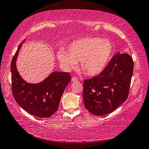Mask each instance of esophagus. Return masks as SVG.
<instances>
[{
    "mask_svg": "<svg viewBox=\"0 0 149 149\" xmlns=\"http://www.w3.org/2000/svg\"><path fill=\"white\" fill-rule=\"evenodd\" d=\"M71 81H72V82H77V81H78V79L75 77H72Z\"/></svg>",
    "mask_w": 149,
    "mask_h": 149,
    "instance_id": "esophagus-1",
    "label": "esophagus"
}]
</instances>
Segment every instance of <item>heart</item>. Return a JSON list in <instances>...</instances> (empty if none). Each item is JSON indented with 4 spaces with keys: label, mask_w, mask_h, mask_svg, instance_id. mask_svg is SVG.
I'll use <instances>...</instances> for the list:
<instances>
[{
    "label": "heart",
    "mask_w": 149,
    "mask_h": 149,
    "mask_svg": "<svg viewBox=\"0 0 149 149\" xmlns=\"http://www.w3.org/2000/svg\"><path fill=\"white\" fill-rule=\"evenodd\" d=\"M114 50V45L108 39L86 37L75 41L68 47V52L58 53V61L66 71L77 67L81 62L82 70L88 76H96L102 73L108 64Z\"/></svg>",
    "instance_id": "1"
}]
</instances>
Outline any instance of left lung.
<instances>
[{
    "label": "left lung",
    "instance_id": "8db88e82",
    "mask_svg": "<svg viewBox=\"0 0 149 149\" xmlns=\"http://www.w3.org/2000/svg\"><path fill=\"white\" fill-rule=\"evenodd\" d=\"M134 63L127 53L118 52L102 73L84 81L83 100L88 111L97 116L115 111L127 99Z\"/></svg>",
    "mask_w": 149,
    "mask_h": 149
}]
</instances>
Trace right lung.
I'll return each mask as SVG.
<instances>
[{"label":"right lung","instance_id":"1","mask_svg":"<svg viewBox=\"0 0 149 149\" xmlns=\"http://www.w3.org/2000/svg\"><path fill=\"white\" fill-rule=\"evenodd\" d=\"M26 40L20 44L11 61L13 95L18 105L28 113L39 118H47L58 109L61 97L71 77L68 72H52L38 83L25 81L19 74L16 63L22 43Z\"/></svg>","mask_w":149,"mask_h":149}]
</instances>
